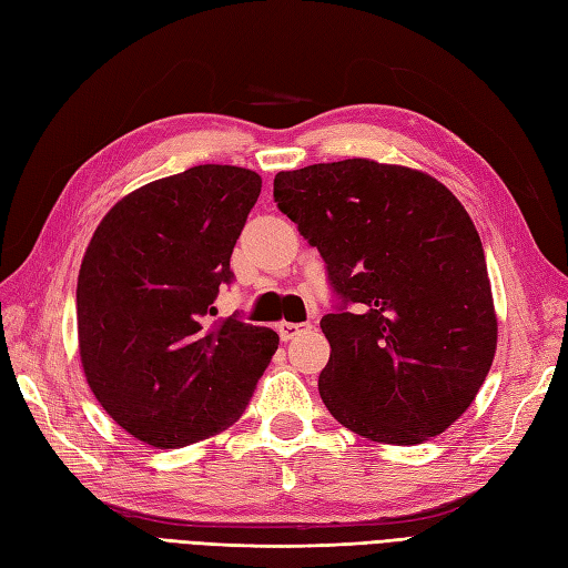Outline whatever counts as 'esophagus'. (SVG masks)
Masks as SVG:
<instances>
[{
	"label": "esophagus",
	"mask_w": 568,
	"mask_h": 568,
	"mask_svg": "<svg viewBox=\"0 0 568 568\" xmlns=\"http://www.w3.org/2000/svg\"><path fill=\"white\" fill-rule=\"evenodd\" d=\"M304 331H312V324H290V322L278 324V336L285 343L293 341L295 336H300V333H304Z\"/></svg>",
	"instance_id": "34e87169"
}]
</instances>
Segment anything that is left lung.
<instances>
[{
    "instance_id": "obj_1",
    "label": "left lung",
    "mask_w": 568,
    "mask_h": 568,
    "mask_svg": "<svg viewBox=\"0 0 568 568\" xmlns=\"http://www.w3.org/2000/svg\"><path fill=\"white\" fill-rule=\"evenodd\" d=\"M278 209L322 254L336 310L318 376L328 413L372 442L413 446L468 410L497 351L483 242L429 174L367 158L273 180Z\"/></svg>"
}]
</instances>
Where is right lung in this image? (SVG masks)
<instances>
[{
    "label": "right lung",
    "instance_id": "right-lung-1",
    "mask_svg": "<svg viewBox=\"0 0 568 568\" xmlns=\"http://www.w3.org/2000/svg\"><path fill=\"white\" fill-rule=\"evenodd\" d=\"M261 178L196 165L114 203L85 250L79 351L105 413L139 442L182 448L230 427L278 351V333L215 318Z\"/></svg>",
    "mask_w": 568,
    "mask_h": 568
}]
</instances>
